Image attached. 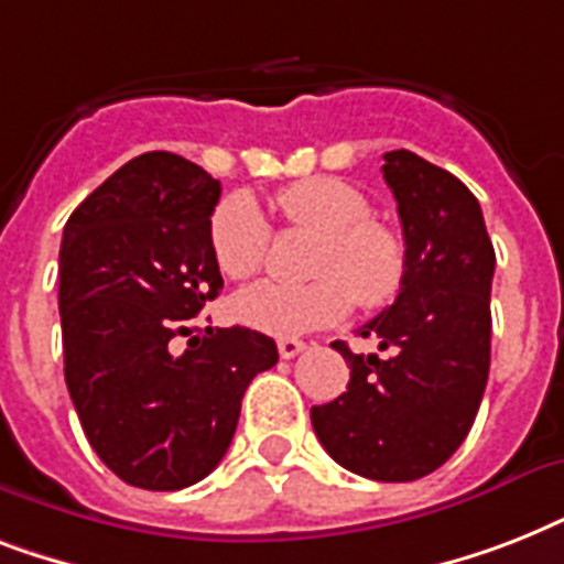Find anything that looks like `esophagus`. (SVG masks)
<instances>
[{
    "mask_svg": "<svg viewBox=\"0 0 564 564\" xmlns=\"http://www.w3.org/2000/svg\"><path fill=\"white\" fill-rule=\"evenodd\" d=\"M304 348H307V345L301 343V339H281V343H278V354H281L283 360H292V357H299Z\"/></svg>",
    "mask_w": 564,
    "mask_h": 564,
    "instance_id": "esophagus-1",
    "label": "esophagus"
}]
</instances>
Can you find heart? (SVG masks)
Returning <instances> with one entry per match:
<instances>
[{
    "label": "heart",
    "instance_id": "heart-1",
    "mask_svg": "<svg viewBox=\"0 0 564 564\" xmlns=\"http://www.w3.org/2000/svg\"><path fill=\"white\" fill-rule=\"evenodd\" d=\"M278 210L292 228L313 230L310 257L316 281L254 283L237 295L234 316L257 334L292 339L343 322L357 304L380 310L401 292L406 246L401 234L371 216L366 193L339 178H304L278 193ZM210 246L228 278H251L269 260L272 230L248 195H230L213 210Z\"/></svg>",
    "mask_w": 564,
    "mask_h": 564
}]
</instances>
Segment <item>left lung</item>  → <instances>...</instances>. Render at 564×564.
Listing matches in <instances>:
<instances>
[{"label":"left lung","instance_id":"obj_1","mask_svg":"<svg viewBox=\"0 0 564 564\" xmlns=\"http://www.w3.org/2000/svg\"><path fill=\"white\" fill-rule=\"evenodd\" d=\"M383 178L406 246L398 299L360 327L383 354L334 343L351 366L348 392L313 406L310 419L343 468L410 482L454 456L480 410L491 360L495 248L480 202L451 172L398 149L383 154Z\"/></svg>","mask_w":564,"mask_h":564}]
</instances>
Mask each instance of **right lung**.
<instances>
[{
	"mask_svg": "<svg viewBox=\"0 0 564 564\" xmlns=\"http://www.w3.org/2000/svg\"><path fill=\"white\" fill-rule=\"evenodd\" d=\"M219 181L170 152H145L69 216L57 257L64 377L87 442L128 486L187 489L221 463L248 383L278 345L248 327L189 318L219 295L210 246Z\"/></svg>",
	"mask_w": 564,
	"mask_h": 564,
	"instance_id": "right-lung-1",
	"label": "right lung"
}]
</instances>
